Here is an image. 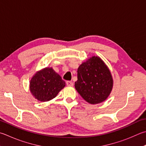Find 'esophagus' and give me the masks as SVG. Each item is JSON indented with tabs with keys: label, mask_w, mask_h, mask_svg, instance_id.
Segmentation results:
<instances>
[{
	"label": "esophagus",
	"mask_w": 146,
	"mask_h": 146,
	"mask_svg": "<svg viewBox=\"0 0 146 146\" xmlns=\"http://www.w3.org/2000/svg\"><path fill=\"white\" fill-rule=\"evenodd\" d=\"M66 85H67V86H69V87H73V82H71V81H67V82H66Z\"/></svg>",
	"instance_id": "obj_1"
}]
</instances>
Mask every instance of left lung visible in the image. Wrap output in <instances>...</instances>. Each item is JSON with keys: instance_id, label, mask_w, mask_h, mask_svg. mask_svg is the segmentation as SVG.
<instances>
[{"instance_id": "8db88e82", "label": "left lung", "mask_w": 146, "mask_h": 146, "mask_svg": "<svg viewBox=\"0 0 146 146\" xmlns=\"http://www.w3.org/2000/svg\"><path fill=\"white\" fill-rule=\"evenodd\" d=\"M75 87L83 98L91 104L105 101L109 96L113 80L109 70L98 57H92L79 66Z\"/></svg>"}]
</instances>
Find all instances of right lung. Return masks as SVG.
<instances>
[{"mask_svg": "<svg viewBox=\"0 0 146 146\" xmlns=\"http://www.w3.org/2000/svg\"><path fill=\"white\" fill-rule=\"evenodd\" d=\"M65 82L52 68H46L35 74L30 82V90L36 99L47 102L57 96Z\"/></svg>", "mask_w": 146, "mask_h": 146, "instance_id": "right-lung-1", "label": "right lung"}]
</instances>
